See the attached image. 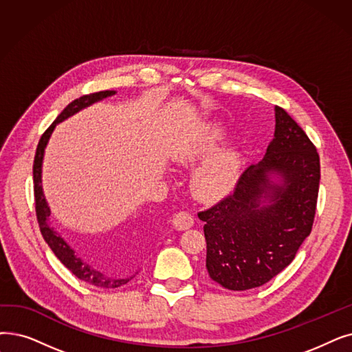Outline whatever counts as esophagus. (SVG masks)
I'll list each match as a JSON object with an SVG mask.
<instances>
[{
  "mask_svg": "<svg viewBox=\"0 0 352 352\" xmlns=\"http://www.w3.org/2000/svg\"><path fill=\"white\" fill-rule=\"evenodd\" d=\"M173 224L177 230H188L194 224V217L187 211H179L173 217Z\"/></svg>",
  "mask_w": 352,
  "mask_h": 352,
  "instance_id": "obj_1",
  "label": "esophagus"
}]
</instances>
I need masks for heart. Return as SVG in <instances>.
<instances>
[{"mask_svg": "<svg viewBox=\"0 0 352 352\" xmlns=\"http://www.w3.org/2000/svg\"><path fill=\"white\" fill-rule=\"evenodd\" d=\"M221 132L211 128L198 138L182 144L175 152L174 160L179 165H192L210 155L219 146ZM240 171V155L233 148H226L214 154L192 171L190 186L192 194L200 200L210 201L233 191Z\"/></svg>", "mask_w": 352, "mask_h": 352, "instance_id": "heart-1", "label": "heart"}]
</instances>
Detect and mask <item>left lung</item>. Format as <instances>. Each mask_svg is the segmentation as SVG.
Here are the masks:
<instances>
[{"label": "left lung", "mask_w": 352, "mask_h": 352, "mask_svg": "<svg viewBox=\"0 0 352 352\" xmlns=\"http://www.w3.org/2000/svg\"><path fill=\"white\" fill-rule=\"evenodd\" d=\"M274 136L263 160L250 165L233 194L198 212L207 241L210 278L230 290L267 283L311 234L320 166L308 135L274 106Z\"/></svg>", "instance_id": "obj_1"}]
</instances>
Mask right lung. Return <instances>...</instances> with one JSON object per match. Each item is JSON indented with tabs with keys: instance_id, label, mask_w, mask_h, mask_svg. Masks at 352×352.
<instances>
[{
	"instance_id": "add662e5",
	"label": "right lung",
	"mask_w": 352,
	"mask_h": 352,
	"mask_svg": "<svg viewBox=\"0 0 352 352\" xmlns=\"http://www.w3.org/2000/svg\"><path fill=\"white\" fill-rule=\"evenodd\" d=\"M116 94L115 90H103V91H96V94H90V95H85L79 99L73 100L72 103H69L66 108L63 109V112L60 113L53 124L50 125V128L45 131L41 136V140L37 145V151H36V157H34V165H33V178H34V198H36V214H37V221L40 226V232L43 234V239L45 240V243L49 244V248L53 250V253L56 254V257L62 262L76 278H79L80 280L91 285V286H98V287H103V289H113V287H119L122 285H126L132 278H135V274L138 273L136 272L133 276L125 278V279H118V278H109L106 276L104 273L99 272L98 269H95L94 266H90L87 262L82 261V258L74 253V250L69 246V243L60 236L53 227H50L49 223V217H50V207L45 201V197L43 192V186H41V168H43V158H44V149L49 144L50 136L56 128L57 124L63 122L65 119L73 116L74 113L80 112L82 109L87 108V106L94 104L104 98L113 96Z\"/></svg>"
}]
</instances>
